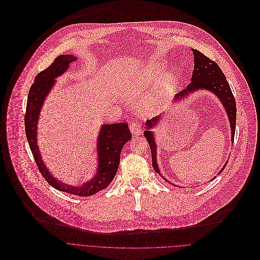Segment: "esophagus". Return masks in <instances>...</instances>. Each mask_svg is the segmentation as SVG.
I'll use <instances>...</instances> for the list:
<instances>
[{
  "label": "esophagus",
  "mask_w": 260,
  "mask_h": 260,
  "mask_svg": "<svg viewBox=\"0 0 260 260\" xmlns=\"http://www.w3.org/2000/svg\"><path fill=\"white\" fill-rule=\"evenodd\" d=\"M129 128H130V131L133 136H138L141 134V128L138 123H132Z\"/></svg>",
  "instance_id": "1"
}]
</instances>
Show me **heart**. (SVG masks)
<instances>
[{
  "mask_svg": "<svg viewBox=\"0 0 260 260\" xmlns=\"http://www.w3.org/2000/svg\"><path fill=\"white\" fill-rule=\"evenodd\" d=\"M164 72V67L160 62H151L139 73L128 77L120 86V92L125 97L136 98L148 85L157 80ZM178 78L174 74L163 76L152 88L145 92L138 103L142 114H151L160 110L177 87Z\"/></svg>",
  "mask_w": 260,
  "mask_h": 260,
  "instance_id": "1",
  "label": "heart"
}]
</instances>
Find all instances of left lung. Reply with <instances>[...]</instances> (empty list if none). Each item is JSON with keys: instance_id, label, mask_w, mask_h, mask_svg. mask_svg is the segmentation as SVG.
I'll return each mask as SVG.
<instances>
[{"instance_id": "1", "label": "left lung", "mask_w": 260, "mask_h": 260, "mask_svg": "<svg viewBox=\"0 0 260 260\" xmlns=\"http://www.w3.org/2000/svg\"><path fill=\"white\" fill-rule=\"evenodd\" d=\"M192 53L194 56V67L193 72L191 76V82L186 86L185 89L180 91L178 94L175 95L174 101H181L185 96H187L189 93L196 92L198 90H208L212 93H214L224 107V110L226 112V115L230 120V125L232 129V141L234 142L235 137V131H236V118H237V108H236V99L233 95V92L231 90L230 84L226 81V78L222 71L220 70L219 66L205 56L200 51L192 49ZM162 117V115H161ZM160 122V117H154L150 120H147L145 125L146 129L143 133L145 136L151 152V160H152V167L154 171L160 174L159 165L157 162V145H155V141L153 139V133L150 131L155 125H158ZM226 164L223 166V168L220 170L219 174L222 172V170L225 168ZM161 175V174H160ZM163 179L164 176H162ZM215 178V177H214ZM213 178V179H214ZM212 179V180H213ZM167 181V179H165Z\"/></svg>"}]
</instances>
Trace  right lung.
Segmentation results:
<instances>
[{"mask_svg": "<svg viewBox=\"0 0 260 260\" xmlns=\"http://www.w3.org/2000/svg\"><path fill=\"white\" fill-rule=\"evenodd\" d=\"M76 59V56L71 54L59 55L46 70L37 75L35 83L31 85L28 92L24 126L34 159L46 181L60 191L80 197H88L106 188L113 181L119 167L121 150L124 144L131 139L132 135L127 123L102 125L96 144L98 155L97 172L93 178L80 186L64 184L50 174L42 160L37 143L39 115L45 98L55 83V79L64 74Z\"/></svg>", "mask_w": 260, "mask_h": 260, "instance_id": "obj_1", "label": "right lung"}]
</instances>
